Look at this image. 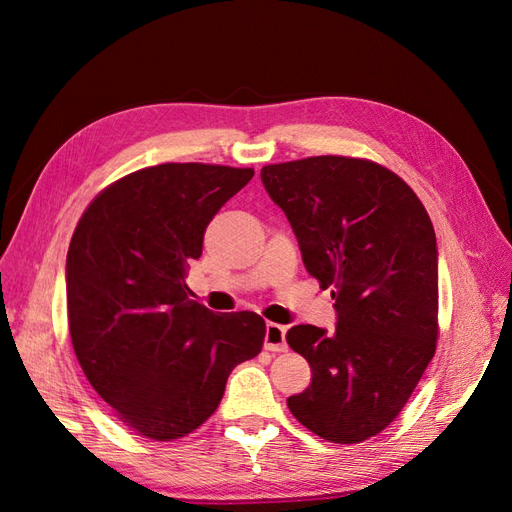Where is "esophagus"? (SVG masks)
Masks as SVG:
<instances>
[{
	"instance_id": "esophagus-1",
	"label": "esophagus",
	"mask_w": 512,
	"mask_h": 512,
	"mask_svg": "<svg viewBox=\"0 0 512 512\" xmlns=\"http://www.w3.org/2000/svg\"><path fill=\"white\" fill-rule=\"evenodd\" d=\"M265 348L271 352H284L288 348L286 344V327L275 322H267L265 331Z\"/></svg>"
}]
</instances>
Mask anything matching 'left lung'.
Segmentation results:
<instances>
[{
	"mask_svg": "<svg viewBox=\"0 0 512 512\" xmlns=\"http://www.w3.org/2000/svg\"><path fill=\"white\" fill-rule=\"evenodd\" d=\"M260 179L337 312L333 333H286L312 367L288 408L324 440L363 442L393 423L436 352V232L410 185L376 162L316 156L265 166Z\"/></svg>",
	"mask_w": 512,
	"mask_h": 512,
	"instance_id": "8db88e82",
	"label": "left lung"
}]
</instances>
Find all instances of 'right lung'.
<instances>
[{
    "mask_svg": "<svg viewBox=\"0 0 512 512\" xmlns=\"http://www.w3.org/2000/svg\"><path fill=\"white\" fill-rule=\"evenodd\" d=\"M252 168L160 164L115 181L76 224L66 258L70 337L89 384L121 423L170 442L203 425L226 380L265 342L254 312L190 299V260Z\"/></svg>",
    "mask_w": 512,
    "mask_h": 512,
    "instance_id": "1",
    "label": "right lung"
}]
</instances>
